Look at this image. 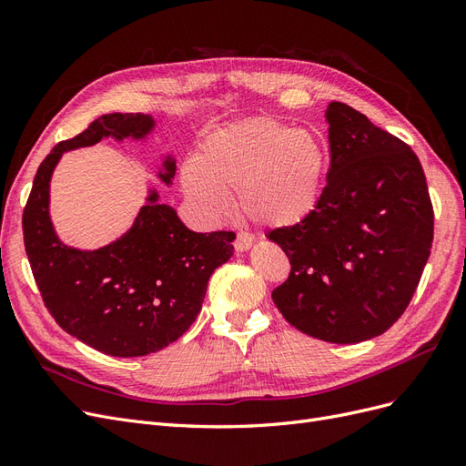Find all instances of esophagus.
Returning a JSON list of instances; mask_svg holds the SVG:
<instances>
[{
  "label": "esophagus",
  "mask_w": 466,
  "mask_h": 466,
  "mask_svg": "<svg viewBox=\"0 0 466 466\" xmlns=\"http://www.w3.org/2000/svg\"><path fill=\"white\" fill-rule=\"evenodd\" d=\"M252 241H255V237H252L250 233L238 231V233H237V237H235V250L243 252V250L250 248V247H252Z\"/></svg>",
  "instance_id": "esophagus-1"
}]
</instances>
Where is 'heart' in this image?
<instances>
[{"label": "heart", "instance_id": "1", "mask_svg": "<svg viewBox=\"0 0 466 466\" xmlns=\"http://www.w3.org/2000/svg\"><path fill=\"white\" fill-rule=\"evenodd\" d=\"M329 155L320 139L270 118L241 122L208 137L182 173L188 198L209 216L235 190L237 208L266 228H289L315 209Z\"/></svg>", "mask_w": 466, "mask_h": 466}]
</instances>
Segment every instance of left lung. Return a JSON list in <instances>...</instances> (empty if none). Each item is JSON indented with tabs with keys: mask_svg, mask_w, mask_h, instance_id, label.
Returning a JSON list of instances; mask_svg holds the SVG:
<instances>
[{
	"mask_svg": "<svg viewBox=\"0 0 466 466\" xmlns=\"http://www.w3.org/2000/svg\"><path fill=\"white\" fill-rule=\"evenodd\" d=\"M330 168L315 209L268 233L291 270L272 299L307 336L356 344L390 329L433 243L424 168L402 139L356 108L329 103Z\"/></svg>",
	"mask_w": 466,
	"mask_h": 466,
	"instance_id": "8db88e82",
	"label": "left lung"
}]
</instances>
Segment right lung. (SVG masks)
<instances>
[{"label": "right lung", "instance_id": "right-lung-1", "mask_svg": "<svg viewBox=\"0 0 466 466\" xmlns=\"http://www.w3.org/2000/svg\"><path fill=\"white\" fill-rule=\"evenodd\" d=\"M151 128L153 118L139 112L98 116L46 155L23 211L25 250L48 313L67 334L116 358L153 354L185 334L200 313L211 272L233 255V231H190L171 206L157 204V192L116 243L77 250L56 237L48 188L62 153L106 136L139 139ZM163 167L159 177L171 182L175 161Z\"/></svg>", "mask_w": 466, "mask_h": 466}]
</instances>
